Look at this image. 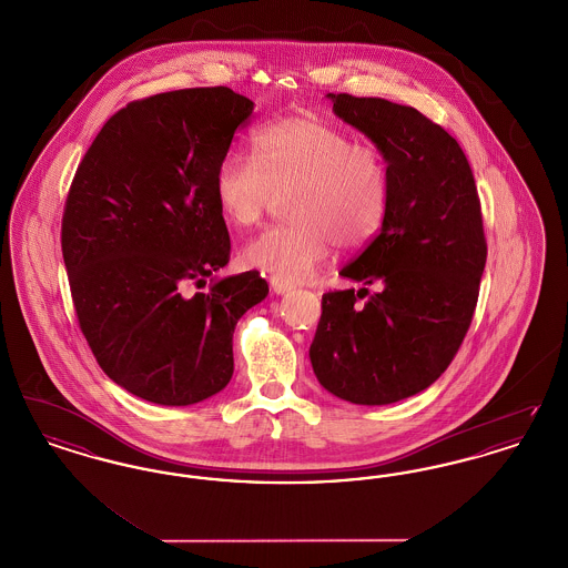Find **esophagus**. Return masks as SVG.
<instances>
[{
	"instance_id": "34e87169",
	"label": "esophagus",
	"mask_w": 568,
	"mask_h": 568,
	"mask_svg": "<svg viewBox=\"0 0 568 568\" xmlns=\"http://www.w3.org/2000/svg\"><path fill=\"white\" fill-rule=\"evenodd\" d=\"M271 287L272 292H274L276 296H285V294L294 292V285H290V283H283V281H278V278H271Z\"/></svg>"
}]
</instances>
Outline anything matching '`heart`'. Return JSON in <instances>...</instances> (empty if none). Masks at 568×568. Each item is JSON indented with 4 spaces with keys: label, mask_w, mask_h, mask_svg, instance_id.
<instances>
[{
    "label": "heart",
    "mask_w": 568,
    "mask_h": 568,
    "mask_svg": "<svg viewBox=\"0 0 568 568\" xmlns=\"http://www.w3.org/2000/svg\"><path fill=\"white\" fill-rule=\"evenodd\" d=\"M253 158L230 153L216 165L221 215L236 227L255 225L286 193L287 223L244 244L246 266L283 283H300L338 248L368 243L387 206V168L375 146L322 116L272 121L253 134Z\"/></svg>",
    "instance_id": "1"
}]
</instances>
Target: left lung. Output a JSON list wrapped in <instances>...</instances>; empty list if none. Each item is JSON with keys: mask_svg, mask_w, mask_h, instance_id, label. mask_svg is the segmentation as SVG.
<instances>
[{"mask_svg": "<svg viewBox=\"0 0 568 568\" xmlns=\"http://www.w3.org/2000/svg\"><path fill=\"white\" fill-rule=\"evenodd\" d=\"M327 98L387 163V206L377 239L341 271L364 287L324 294L308 355L336 398L392 405L430 387L468 332L486 268L481 204L458 140L419 110Z\"/></svg>", "mask_w": 568, "mask_h": 568, "instance_id": "1", "label": "left lung"}]
</instances>
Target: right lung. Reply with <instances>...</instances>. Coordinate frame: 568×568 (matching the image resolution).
Here are the masks:
<instances>
[{"instance_id": "add662e5", "label": "right lung", "mask_w": 568, "mask_h": 568, "mask_svg": "<svg viewBox=\"0 0 568 568\" xmlns=\"http://www.w3.org/2000/svg\"><path fill=\"white\" fill-rule=\"evenodd\" d=\"M253 102L227 87L168 91L114 112L65 200L61 251L82 334L102 371L142 400L202 403L234 373L232 334L268 296L230 262L216 165Z\"/></svg>"}]
</instances>
